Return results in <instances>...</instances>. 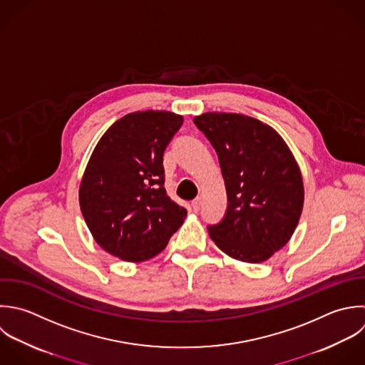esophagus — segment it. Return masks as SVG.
<instances>
[{
    "mask_svg": "<svg viewBox=\"0 0 365 365\" xmlns=\"http://www.w3.org/2000/svg\"><path fill=\"white\" fill-rule=\"evenodd\" d=\"M200 205H202V199H200V197L195 199V200L192 202V209H193V212H199V209H200Z\"/></svg>",
    "mask_w": 365,
    "mask_h": 365,
    "instance_id": "1",
    "label": "esophagus"
}]
</instances>
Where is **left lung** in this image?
<instances>
[{
    "mask_svg": "<svg viewBox=\"0 0 365 365\" xmlns=\"http://www.w3.org/2000/svg\"><path fill=\"white\" fill-rule=\"evenodd\" d=\"M193 122L217 152L227 193L225 219L209 227L229 257L263 263L292 239L304 205L300 166L267 123L242 113L206 112Z\"/></svg>",
    "mask_w": 365,
    "mask_h": 365,
    "instance_id": "obj_1",
    "label": "left lung"
}]
</instances>
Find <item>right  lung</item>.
Masks as SVG:
<instances>
[{"instance_id": "right-lung-1", "label": "right lung", "mask_w": 365, "mask_h": 365, "mask_svg": "<svg viewBox=\"0 0 365 365\" xmlns=\"http://www.w3.org/2000/svg\"><path fill=\"white\" fill-rule=\"evenodd\" d=\"M183 123L169 110H138L96 143L79 185V207L95 242L130 263L159 255L187 212L165 187L163 152Z\"/></svg>"}]
</instances>
